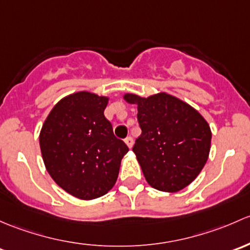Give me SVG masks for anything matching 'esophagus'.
Returning a JSON list of instances; mask_svg holds the SVG:
<instances>
[{
	"instance_id": "esophagus-1",
	"label": "esophagus",
	"mask_w": 250,
	"mask_h": 250,
	"mask_svg": "<svg viewBox=\"0 0 250 250\" xmlns=\"http://www.w3.org/2000/svg\"><path fill=\"white\" fill-rule=\"evenodd\" d=\"M125 143H126V146H128V148H132V146H133V138L131 137V136H128V137L125 138Z\"/></svg>"
}]
</instances>
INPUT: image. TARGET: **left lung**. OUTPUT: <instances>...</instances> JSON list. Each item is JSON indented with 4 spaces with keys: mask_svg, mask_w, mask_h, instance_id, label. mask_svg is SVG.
I'll use <instances>...</instances> for the list:
<instances>
[{
    "mask_svg": "<svg viewBox=\"0 0 250 250\" xmlns=\"http://www.w3.org/2000/svg\"><path fill=\"white\" fill-rule=\"evenodd\" d=\"M124 99L137 104L142 133L132 151L146 182L161 191L184 189L208 159L212 133L207 122L191 106L165 92L146 99L126 94Z\"/></svg>",
    "mask_w": 250,
    "mask_h": 250,
    "instance_id": "1",
    "label": "left lung"
}]
</instances>
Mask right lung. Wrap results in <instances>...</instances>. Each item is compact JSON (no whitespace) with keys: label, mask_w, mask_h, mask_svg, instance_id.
Listing matches in <instances>:
<instances>
[{"label":"right lung","mask_w":250,"mask_h":250,"mask_svg":"<svg viewBox=\"0 0 250 250\" xmlns=\"http://www.w3.org/2000/svg\"><path fill=\"white\" fill-rule=\"evenodd\" d=\"M108 99L76 92L55 104L42 126L40 146L59 187L82 200L107 194L115 184L127 146L104 117Z\"/></svg>","instance_id":"1"}]
</instances>
